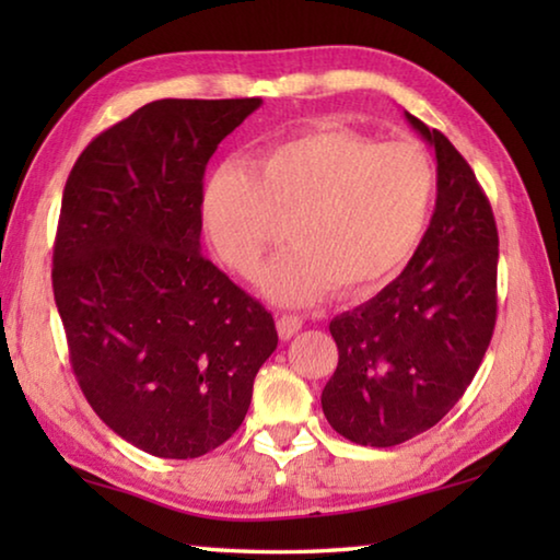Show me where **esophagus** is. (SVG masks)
Masks as SVG:
<instances>
[{
    "mask_svg": "<svg viewBox=\"0 0 560 560\" xmlns=\"http://www.w3.org/2000/svg\"><path fill=\"white\" fill-rule=\"evenodd\" d=\"M301 328H303V318H301V316L283 314V316H279V320H277V330H279V338H281V340H289L291 336H296Z\"/></svg>",
    "mask_w": 560,
    "mask_h": 560,
    "instance_id": "esophagus-1",
    "label": "esophagus"
}]
</instances>
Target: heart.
<instances>
[{
	"instance_id": "heart-1",
	"label": "heart",
	"mask_w": 560,
	"mask_h": 560,
	"mask_svg": "<svg viewBox=\"0 0 560 560\" xmlns=\"http://www.w3.org/2000/svg\"><path fill=\"white\" fill-rule=\"evenodd\" d=\"M434 200L438 167L422 145L318 126L259 150L246 167H214L200 220L217 257L244 279L289 224L296 246L259 283L273 301L306 303L334 287L360 296L390 283L422 244Z\"/></svg>"
}]
</instances>
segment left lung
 <instances>
[{"label":"left lung","mask_w":560,"mask_h":560,"mask_svg":"<svg viewBox=\"0 0 560 560\" xmlns=\"http://www.w3.org/2000/svg\"><path fill=\"white\" fill-rule=\"evenodd\" d=\"M405 116L438 155L432 222L400 277L328 326L338 368L320 405L363 447L434 428L474 381L497 324L499 232L485 189L440 130Z\"/></svg>","instance_id":"1"}]
</instances>
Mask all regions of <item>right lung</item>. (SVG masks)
<instances>
[{
  "label": "right lung",
  "mask_w": 560,
  "mask_h": 560,
  "mask_svg": "<svg viewBox=\"0 0 560 560\" xmlns=\"http://www.w3.org/2000/svg\"><path fill=\"white\" fill-rule=\"evenodd\" d=\"M261 98H163L75 160L54 242V299L81 393L153 457L195 459L240 430L279 336L200 252L217 145Z\"/></svg>",
  "instance_id": "1"
}]
</instances>
